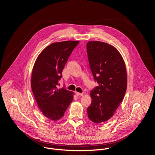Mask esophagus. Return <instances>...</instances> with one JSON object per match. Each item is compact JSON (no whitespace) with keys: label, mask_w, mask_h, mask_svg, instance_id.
Here are the masks:
<instances>
[{"label":"esophagus","mask_w":155,"mask_h":155,"mask_svg":"<svg viewBox=\"0 0 155 155\" xmlns=\"http://www.w3.org/2000/svg\"><path fill=\"white\" fill-rule=\"evenodd\" d=\"M78 93L79 94H80L81 95L83 94V93H82V91H78Z\"/></svg>","instance_id":"obj_1"}]
</instances>
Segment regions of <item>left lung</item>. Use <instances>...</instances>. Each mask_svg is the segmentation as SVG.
Returning a JSON list of instances; mask_svg holds the SVG:
<instances>
[{"label":"left lung","instance_id":"obj_1","mask_svg":"<svg viewBox=\"0 0 155 155\" xmlns=\"http://www.w3.org/2000/svg\"><path fill=\"white\" fill-rule=\"evenodd\" d=\"M78 43L64 41L51 44L38 55L34 65L31 77L33 94L43 114L54 121L64 116L74 99V92L68 90L65 85L61 86L59 80Z\"/></svg>","mask_w":155,"mask_h":155}]
</instances>
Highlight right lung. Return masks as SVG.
I'll use <instances>...</instances> for the list:
<instances>
[{
    "mask_svg": "<svg viewBox=\"0 0 155 155\" xmlns=\"http://www.w3.org/2000/svg\"><path fill=\"white\" fill-rule=\"evenodd\" d=\"M90 68L97 86L90 92L91 104L87 117L99 123L111 118L123 101L127 88L124 62L118 51L108 43L88 41L86 45Z\"/></svg>",
    "mask_w": 155,
    "mask_h": 155,
    "instance_id": "right-lung-1",
    "label": "right lung"
}]
</instances>
